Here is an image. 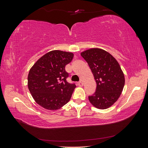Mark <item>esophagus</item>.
<instances>
[{
	"instance_id": "1",
	"label": "esophagus",
	"mask_w": 148,
	"mask_h": 148,
	"mask_svg": "<svg viewBox=\"0 0 148 148\" xmlns=\"http://www.w3.org/2000/svg\"><path fill=\"white\" fill-rule=\"evenodd\" d=\"M77 85H78V86H80V87H82V86H83V83L82 82H79L77 83Z\"/></svg>"
}]
</instances>
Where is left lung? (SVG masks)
Wrapping results in <instances>:
<instances>
[{
	"label": "left lung",
	"mask_w": 148,
	"mask_h": 148,
	"mask_svg": "<svg viewBox=\"0 0 148 148\" xmlns=\"http://www.w3.org/2000/svg\"><path fill=\"white\" fill-rule=\"evenodd\" d=\"M97 84L95 94L88 97L91 104L106 109L118 100L125 85V76L117 60L102 49L91 48L81 52Z\"/></svg>",
	"instance_id": "8db88e82"
}]
</instances>
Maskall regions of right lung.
Masks as SVG:
<instances>
[{
	"mask_svg": "<svg viewBox=\"0 0 148 148\" xmlns=\"http://www.w3.org/2000/svg\"><path fill=\"white\" fill-rule=\"evenodd\" d=\"M72 52L59 50L46 53L29 70L28 87L33 99L43 108L55 110L68 102L76 88L66 82L65 66L72 60Z\"/></svg>",
	"mask_w": 148,
	"mask_h": 148,
	"instance_id": "obj_1",
	"label": "right lung"
}]
</instances>
